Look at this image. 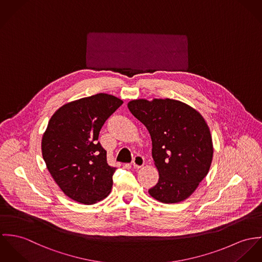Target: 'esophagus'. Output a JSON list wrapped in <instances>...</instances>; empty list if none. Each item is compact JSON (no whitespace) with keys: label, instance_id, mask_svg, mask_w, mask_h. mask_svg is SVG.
<instances>
[{"label":"esophagus","instance_id":"esophagus-1","mask_svg":"<svg viewBox=\"0 0 262 262\" xmlns=\"http://www.w3.org/2000/svg\"><path fill=\"white\" fill-rule=\"evenodd\" d=\"M144 165H145V159H144V157L138 155V156H136V157L134 158V160H133V166H134L135 169H140V168H142Z\"/></svg>","mask_w":262,"mask_h":262}]
</instances>
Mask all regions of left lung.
I'll return each instance as SVG.
<instances>
[{
  "instance_id": "1",
  "label": "left lung",
  "mask_w": 262,
  "mask_h": 262,
  "mask_svg": "<svg viewBox=\"0 0 262 262\" xmlns=\"http://www.w3.org/2000/svg\"><path fill=\"white\" fill-rule=\"evenodd\" d=\"M127 107L151 139V156L160 177L148 194L165 204L186 200L212 163L214 149L206 120L192 106L170 98L135 99Z\"/></svg>"
}]
</instances>
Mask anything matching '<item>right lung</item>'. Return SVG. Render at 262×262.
Masks as SVG:
<instances>
[{"label":"right lung","instance_id":"right-lung-1","mask_svg":"<svg viewBox=\"0 0 262 262\" xmlns=\"http://www.w3.org/2000/svg\"><path fill=\"white\" fill-rule=\"evenodd\" d=\"M123 101L97 93L68 102L51 117L42 137V156L62 192L78 203L94 204L112 191L117 168L98 140L105 120Z\"/></svg>","mask_w":262,"mask_h":262}]
</instances>
